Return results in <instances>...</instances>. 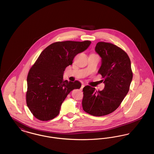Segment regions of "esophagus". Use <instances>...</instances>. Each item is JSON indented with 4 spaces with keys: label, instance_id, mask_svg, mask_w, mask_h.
<instances>
[{
    "label": "esophagus",
    "instance_id": "34e87169",
    "mask_svg": "<svg viewBox=\"0 0 154 154\" xmlns=\"http://www.w3.org/2000/svg\"><path fill=\"white\" fill-rule=\"evenodd\" d=\"M84 85H83V84H82V85H81V88H80L81 91H82V89H83V88H84Z\"/></svg>",
    "mask_w": 154,
    "mask_h": 154
}]
</instances>
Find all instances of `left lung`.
Returning <instances> with one entry per match:
<instances>
[{
  "mask_svg": "<svg viewBox=\"0 0 154 154\" xmlns=\"http://www.w3.org/2000/svg\"><path fill=\"white\" fill-rule=\"evenodd\" d=\"M95 51L101 58L98 73L103 79L104 88H83L82 109L88 114L100 117L112 112L119 106L128 93L133 78L131 62L125 52L116 45L99 42Z\"/></svg>",
  "mask_w": 154,
  "mask_h": 154,
  "instance_id": "8db88e82",
  "label": "left lung"
}]
</instances>
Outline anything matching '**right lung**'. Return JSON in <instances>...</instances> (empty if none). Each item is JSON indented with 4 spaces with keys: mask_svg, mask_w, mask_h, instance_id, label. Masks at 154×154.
Instances as JSON below:
<instances>
[{
    "mask_svg": "<svg viewBox=\"0 0 154 154\" xmlns=\"http://www.w3.org/2000/svg\"><path fill=\"white\" fill-rule=\"evenodd\" d=\"M91 41L59 42L45 48L30 69L27 77L26 104L38 119L51 120L59 113L67 95L81 84L64 81L66 67L72 65L76 55L84 51Z\"/></svg>",
    "mask_w": 154,
    "mask_h": 154,
    "instance_id": "add662e5",
    "label": "right lung"
}]
</instances>
